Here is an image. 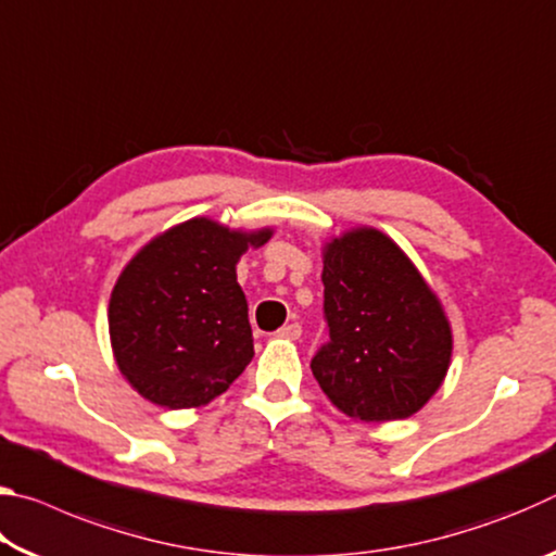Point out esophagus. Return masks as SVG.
<instances>
[{"label": "esophagus", "mask_w": 556, "mask_h": 556, "mask_svg": "<svg viewBox=\"0 0 556 556\" xmlns=\"http://www.w3.org/2000/svg\"><path fill=\"white\" fill-rule=\"evenodd\" d=\"M279 336L287 338V341H299L301 338V326L299 324H287L279 328Z\"/></svg>", "instance_id": "obj_1"}]
</instances>
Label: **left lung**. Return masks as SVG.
Instances as JSON below:
<instances>
[{
	"label": "left lung",
	"mask_w": 556,
	"mask_h": 556,
	"mask_svg": "<svg viewBox=\"0 0 556 556\" xmlns=\"http://www.w3.org/2000/svg\"><path fill=\"white\" fill-rule=\"evenodd\" d=\"M321 257L331 343L312 361L316 382L351 419L412 417L441 388L454 351L439 296L400 244L370 225L326 240Z\"/></svg>",
	"instance_id": "1"
}]
</instances>
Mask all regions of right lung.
Returning <instances> with one entry per match:
<instances>
[{"mask_svg": "<svg viewBox=\"0 0 556 556\" xmlns=\"http://www.w3.org/2000/svg\"><path fill=\"white\" fill-rule=\"evenodd\" d=\"M275 228H228L184 220L149 240L110 294V345L119 372L144 400L166 409L208 404L255 355L240 257Z\"/></svg>", "mask_w": 556, "mask_h": 556, "instance_id": "right-lung-1", "label": "right lung"}]
</instances>
